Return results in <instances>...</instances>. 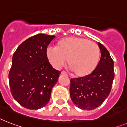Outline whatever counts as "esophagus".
<instances>
[{"instance_id":"34e87169","label":"esophagus","mask_w":127,"mask_h":127,"mask_svg":"<svg viewBox=\"0 0 127 127\" xmlns=\"http://www.w3.org/2000/svg\"><path fill=\"white\" fill-rule=\"evenodd\" d=\"M61 75H64V76H67V73H66L65 72H64V71H62V72H61Z\"/></svg>"}]
</instances>
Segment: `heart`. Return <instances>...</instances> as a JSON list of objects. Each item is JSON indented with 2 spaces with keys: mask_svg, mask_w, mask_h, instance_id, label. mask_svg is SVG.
<instances>
[{
  "mask_svg": "<svg viewBox=\"0 0 127 127\" xmlns=\"http://www.w3.org/2000/svg\"><path fill=\"white\" fill-rule=\"evenodd\" d=\"M46 57L51 65L60 69L65 64L75 76L84 77L97 67L100 50L97 44L84 38L67 37L60 40L56 47L46 49Z\"/></svg>",
  "mask_w": 127,
  "mask_h": 127,
  "instance_id": "1",
  "label": "heart"
}]
</instances>
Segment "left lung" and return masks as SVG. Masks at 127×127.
Returning a JSON list of instances; mask_svg holds the SVG:
<instances>
[{
  "mask_svg": "<svg viewBox=\"0 0 127 127\" xmlns=\"http://www.w3.org/2000/svg\"><path fill=\"white\" fill-rule=\"evenodd\" d=\"M100 59L92 74L71 79L70 96L75 106L82 110L95 109L110 93L114 78V62L106 47L100 43Z\"/></svg>",
  "mask_w": 127,
  "mask_h": 127,
  "instance_id": "1",
  "label": "left lung"
}]
</instances>
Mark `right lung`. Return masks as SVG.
I'll list each match as a JSON object with an SVG mask.
<instances>
[{
  "label": "right lung",
  "instance_id": "obj_1",
  "mask_svg": "<svg viewBox=\"0 0 127 127\" xmlns=\"http://www.w3.org/2000/svg\"><path fill=\"white\" fill-rule=\"evenodd\" d=\"M54 37L42 33L32 36L22 43L13 55L10 90L15 100L27 109L44 107L58 80L60 72L52 67L45 54Z\"/></svg>",
  "mask_w": 127,
  "mask_h": 127
}]
</instances>
